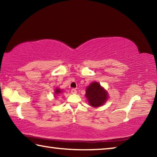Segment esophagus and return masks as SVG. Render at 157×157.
Returning <instances> with one entry per match:
<instances>
[{"label":"esophagus","mask_w":157,"mask_h":157,"mask_svg":"<svg viewBox=\"0 0 157 157\" xmlns=\"http://www.w3.org/2000/svg\"><path fill=\"white\" fill-rule=\"evenodd\" d=\"M71 94H77V90L75 89H71Z\"/></svg>","instance_id":"1"}]
</instances>
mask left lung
Returning a JSON list of instances; mask_svg holds the SVG:
<instances>
[{"mask_svg":"<svg viewBox=\"0 0 157 157\" xmlns=\"http://www.w3.org/2000/svg\"><path fill=\"white\" fill-rule=\"evenodd\" d=\"M86 97L90 105L94 107H98L104 104L108 95L107 91L98 82H93L87 87Z\"/></svg>","mask_w":157,"mask_h":157,"instance_id":"8db88e82","label":"left lung"}]
</instances>
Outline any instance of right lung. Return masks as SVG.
<instances>
[{
  "mask_svg": "<svg viewBox=\"0 0 157 157\" xmlns=\"http://www.w3.org/2000/svg\"><path fill=\"white\" fill-rule=\"evenodd\" d=\"M60 93H61L60 89H56V91H55V94H56V95L60 94Z\"/></svg>",
  "mask_w": 157,
  "mask_h": 157,
  "instance_id": "obj_1",
  "label": "right lung"
}]
</instances>
